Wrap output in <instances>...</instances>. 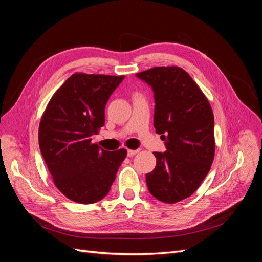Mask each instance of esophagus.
<instances>
[{"instance_id": "1", "label": "esophagus", "mask_w": 262, "mask_h": 262, "mask_svg": "<svg viewBox=\"0 0 262 262\" xmlns=\"http://www.w3.org/2000/svg\"><path fill=\"white\" fill-rule=\"evenodd\" d=\"M138 152H139L138 149H128V156H129V157L134 156Z\"/></svg>"}]
</instances>
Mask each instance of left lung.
Wrapping results in <instances>:
<instances>
[{
  "instance_id": "left-lung-1",
  "label": "left lung",
  "mask_w": 262,
  "mask_h": 262,
  "mask_svg": "<svg viewBox=\"0 0 262 262\" xmlns=\"http://www.w3.org/2000/svg\"><path fill=\"white\" fill-rule=\"evenodd\" d=\"M154 92V126L165 141L146 173L157 200L176 203L191 195L208 175L215 152L214 116L209 100L185 70L156 67L136 74Z\"/></svg>"
}]
</instances>
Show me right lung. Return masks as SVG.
I'll return each instance as SVG.
<instances>
[{
	"label": "right lung",
	"mask_w": 262,
	"mask_h": 262,
	"mask_svg": "<svg viewBox=\"0 0 262 262\" xmlns=\"http://www.w3.org/2000/svg\"><path fill=\"white\" fill-rule=\"evenodd\" d=\"M124 78L75 73L54 93L39 124V147L54 185L70 200L95 203L109 192L126 149L92 143L110 95Z\"/></svg>",
	"instance_id": "right-lung-1"
}]
</instances>
